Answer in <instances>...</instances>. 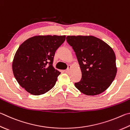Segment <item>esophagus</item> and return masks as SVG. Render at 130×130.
I'll list each match as a JSON object with an SVG mask.
<instances>
[{"instance_id": "1", "label": "esophagus", "mask_w": 130, "mask_h": 130, "mask_svg": "<svg viewBox=\"0 0 130 130\" xmlns=\"http://www.w3.org/2000/svg\"><path fill=\"white\" fill-rule=\"evenodd\" d=\"M70 68H71V66H70V65H68V69H67V70H65V73H69V71H70Z\"/></svg>"}]
</instances>
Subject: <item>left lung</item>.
<instances>
[{
	"instance_id": "left-lung-1",
	"label": "left lung",
	"mask_w": 130,
	"mask_h": 130,
	"mask_svg": "<svg viewBox=\"0 0 130 130\" xmlns=\"http://www.w3.org/2000/svg\"><path fill=\"white\" fill-rule=\"evenodd\" d=\"M67 41L75 53L82 72L75 88L87 95L103 93L116 76V57L112 49L93 36H68Z\"/></svg>"
}]
</instances>
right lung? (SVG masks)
Returning <instances> with one entry per match:
<instances>
[{"label": "right lung", "instance_id": "1", "mask_svg": "<svg viewBox=\"0 0 130 130\" xmlns=\"http://www.w3.org/2000/svg\"><path fill=\"white\" fill-rule=\"evenodd\" d=\"M65 36H36L27 39L16 51L12 62L19 84L35 95L45 94L55 85L60 72L53 67L57 49Z\"/></svg>", "mask_w": 130, "mask_h": 130}]
</instances>
